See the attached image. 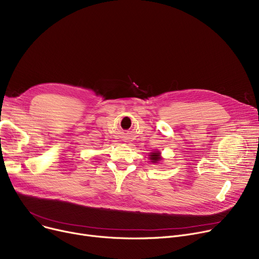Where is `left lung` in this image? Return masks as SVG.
I'll return each mask as SVG.
<instances>
[{
  "label": "left lung",
  "instance_id": "left-lung-1",
  "mask_svg": "<svg viewBox=\"0 0 259 259\" xmlns=\"http://www.w3.org/2000/svg\"><path fill=\"white\" fill-rule=\"evenodd\" d=\"M150 159L153 161V162H157L160 157H159V152H154V153H151L150 154Z\"/></svg>",
  "mask_w": 259,
  "mask_h": 259
}]
</instances>
